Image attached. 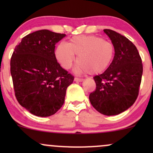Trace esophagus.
Wrapping results in <instances>:
<instances>
[{
	"label": "esophagus",
	"mask_w": 153,
	"mask_h": 153,
	"mask_svg": "<svg viewBox=\"0 0 153 153\" xmlns=\"http://www.w3.org/2000/svg\"><path fill=\"white\" fill-rule=\"evenodd\" d=\"M74 81H75V82H82V81H83V79H82V78H75Z\"/></svg>",
	"instance_id": "obj_1"
}]
</instances>
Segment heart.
Returning a JSON list of instances; mask_svg holds the SVG:
<instances>
[{
    "label": "heart",
    "instance_id": "heart-1",
    "mask_svg": "<svg viewBox=\"0 0 153 153\" xmlns=\"http://www.w3.org/2000/svg\"><path fill=\"white\" fill-rule=\"evenodd\" d=\"M55 57L64 69H69L77 55L75 71L78 73L99 74L106 71L115 55L113 44L95 35L73 36L69 42H61L55 49Z\"/></svg>",
    "mask_w": 153,
    "mask_h": 153
}]
</instances>
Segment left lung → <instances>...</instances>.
I'll return each mask as SVG.
<instances>
[{
	"label": "left lung",
	"mask_w": 153,
	"mask_h": 153,
	"mask_svg": "<svg viewBox=\"0 0 153 153\" xmlns=\"http://www.w3.org/2000/svg\"><path fill=\"white\" fill-rule=\"evenodd\" d=\"M103 31L114 46V58L104 73L94 77L96 89L90 94L89 100L101 114L113 116L134 104L139 94L143 68L134 44L114 31Z\"/></svg>",
	"instance_id": "8db88e82"
}]
</instances>
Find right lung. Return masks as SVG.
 I'll list each match as a JSON object with an SVG mask.
<instances>
[{"label":"right lung","instance_id":"add662e5","mask_svg":"<svg viewBox=\"0 0 153 153\" xmlns=\"http://www.w3.org/2000/svg\"><path fill=\"white\" fill-rule=\"evenodd\" d=\"M66 35L42 29L26 35L10 59L17 101L37 117L53 115L62 106L74 77L57 62L55 45Z\"/></svg>","mask_w":153,"mask_h":153}]
</instances>
